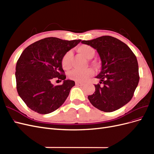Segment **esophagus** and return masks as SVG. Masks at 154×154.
Here are the masks:
<instances>
[{
	"label": "esophagus",
	"instance_id": "esophagus-1",
	"mask_svg": "<svg viewBox=\"0 0 154 154\" xmlns=\"http://www.w3.org/2000/svg\"><path fill=\"white\" fill-rule=\"evenodd\" d=\"M83 84H84L83 83H82L80 82H76V85L78 86H82V85H83Z\"/></svg>",
	"mask_w": 154,
	"mask_h": 154
}]
</instances>
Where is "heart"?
Segmentation results:
<instances>
[{"label":"heart","mask_w":154,"mask_h":154,"mask_svg":"<svg viewBox=\"0 0 154 154\" xmlns=\"http://www.w3.org/2000/svg\"><path fill=\"white\" fill-rule=\"evenodd\" d=\"M78 52L82 54L87 59H91L95 54V50L89 45H83L77 49ZM72 57L71 53L69 51L63 55L62 59V66L64 69H69L71 67V60ZM94 74V71L91 68L84 70L74 69L69 73V78L76 81L83 82Z\"/></svg>","instance_id":"b5f03b06"}]
</instances>
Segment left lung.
Returning a JSON list of instances; mask_svg holds the SVG:
<instances>
[{"label": "left lung", "instance_id": "obj_1", "mask_svg": "<svg viewBox=\"0 0 154 154\" xmlns=\"http://www.w3.org/2000/svg\"><path fill=\"white\" fill-rule=\"evenodd\" d=\"M82 43L95 49L101 61V71L96 78L102 85H94V94L88 96L91 104L110 112L128 103L139 80L137 60L132 50L110 36L83 40Z\"/></svg>", "mask_w": 154, "mask_h": 154}]
</instances>
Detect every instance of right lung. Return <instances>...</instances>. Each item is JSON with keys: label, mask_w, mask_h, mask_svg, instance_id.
I'll return each mask as SVG.
<instances>
[{"label": "right lung", "mask_w": 154, "mask_h": 154, "mask_svg": "<svg viewBox=\"0 0 154 154\" xmlns=\"http://www.w3.org/2000/svg\"><path fill=\"white\" fill-rule=\"evenodd\" d=\"M81 41L49 37L31 44L23 51L16 65L17 89L32 110L47 114L58 109L66 100L75 82L66 80L62 59ZM55 77L63 80L62 85L54 86L51 83Z\"/></svg>", "instance_id": "right-lung-1"}]
</instances>
